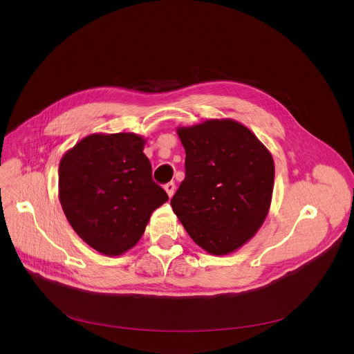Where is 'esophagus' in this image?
I'll use <instances>...</instances> for the list:
<instances>
[{"mask_svg": "<svg viewBox=\"0 0 354 354\" xmlns=\"http://www.w3.org/2000/svg\"><path fill=\"white\" fill-rule=\"evenodd\" d=\"M165 192L168 193V196H169V198L174 196V193H175V183L174 182H169V183H167L165 186Z\"/></svg>", "mask_w": 354, "mask_h": 354, "instance_id": "obj_1", "label": "esophagus"}]
</instances>
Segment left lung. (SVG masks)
I'll use <instances>...</instances> for the list:
<instances>
[{
	"instance_id": "1",
	"label": "left lung",
	"mask_w": 354,
	"mask_h": 354,
	"mask_svg": "<svg viewBox=\"0 0 354 354\" xmlns=\"http://www.w3.org/2000/svg\"><path fill=\"white\" fill-rule=\"evenodd\" d=\"M176 133L186 151V176L171 200L174 213L201 249L232 254L268 217L274 183L270 151L232 119H209Z\"/></svg>"
}]
</instances>
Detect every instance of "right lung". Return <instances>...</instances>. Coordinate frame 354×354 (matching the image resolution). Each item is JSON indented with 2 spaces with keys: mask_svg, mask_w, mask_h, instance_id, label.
I'll return each mask as SVG.
<instances>
[{
  "mask_svg": "<svg viewBox=\"0 0 354 354\" xmlns=\"http://www.w3.org/2000/svg\"><path fill=\"white\" fill-rule=\"evenodd\" d=\"M134 133H93L59 165V198L78 236L99 254L119 257L142 236L151 214L168 200L151 176Z\"/></svg>",
  "mask_w": 354,
  "mask_h": 354,
  "instance_id": "add662e5",
  "label": "right lung"
}]
</instances>
